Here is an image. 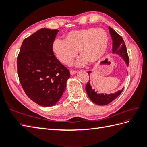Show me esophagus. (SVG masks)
<instances>
[{"mask_svg": "<svg viewBox=\"0 0 147 147\" xmlns=\"http://www.w3.org/2000/svg\"><path fill=\"white\" fill-rule=\"evenodd\" d=\"M77 73L76 71H74V70H70V73L71 75H74V74H75Z\"/></svg>", "mask_w": 147, "mask_h": 147, "instance_id": "obj_1", "label": "esophagus"}]
</instances>
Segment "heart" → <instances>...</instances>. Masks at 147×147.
<instances>
[{
	"label": "heart",
	"mask_w": 147,
	"mask_h": 147,
	"mask_svg": "<svg viewBox=\"0 0 147 147\" xmlns=\"http://www.w3.org/2000/svg\"><path fill=\"white\" fill-rule=\"evenodd\" d=\"M109 36L104 29L92 27L72 31L65 35L64 40L55 39L52 49L59 61L70 65L78 51L82 55L76 62L78 66L85 65L87 61L95 63L107 50Z\"/></svg>",
	"instance_id": "1"
}]
</instances>
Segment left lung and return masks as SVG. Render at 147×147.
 Masks as SVG:
<instances>
[{"label":"left lung","instance_id":"8db88e82","mask_svg":"<svg viewBox=\"0 0 147 147\" xmlns=\"http://www.w3.org/2000/svg\"><path fill=\"white\" fill-rule=\"evenodd\" d=\"M109 30L112 40V53L121 56L125 62L127 66H128L129 57L128 55H127L125 43H124L123 38L118 33L115 32L111 27H109ZM90 73H91V71H88V74H90ZM90 80L88 81V82L87 83L86 85V92L87 93V95H88L92 102L95 103V104L100 105H105L110 104L111 102L113 101L114 99L120 95L124 89L123 88L122 90H119L117 92L109 95L104 94V93L99 94V93H97L98 92L95 91V89H92V87L90 84Z\"/></svg>","mask_w":147,"mask_h":147}]
</instances>
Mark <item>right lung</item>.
I'll list each match as a JSON object with an SVG mask.
<instances>
[{
  "label": "right lung",
  "instance_id": "1",
  "mask_svg": "<svg viewBox=\"0 0 147 147\" xmlns=\"http://www.w3.org/2000/svg\"><path fill=\"white\" fill-rule=\"evenodd\" d=\"M58 32V30L40 29L23 40L17 58L18 74L24 92L43 107L57 104L70 77L69 71L52 49Z\"/></svg>",
  "mask_w": 147,
  "mask_h": 147
}]
</instances>
